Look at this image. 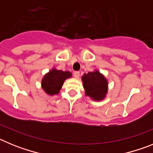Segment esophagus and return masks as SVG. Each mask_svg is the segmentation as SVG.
I'll list each match as a JSON object with an SVG mask.
<instances>
[{
	"label": "esophagus",
	"mask_w": 153,
	"mask_h": 153,
	"mask_svg": "<svg viewBox=\"0 0 153 153\" xmlns=\"http://www.w3.org/2000/svg\"><path fill=\"white\" fill-rule=\"evenodd\" d=\"M74 77H75V78H79V71H75V72L74 73Z\"/></svg>",
	"instance_id": "esophagus-1"
}]
</instances>
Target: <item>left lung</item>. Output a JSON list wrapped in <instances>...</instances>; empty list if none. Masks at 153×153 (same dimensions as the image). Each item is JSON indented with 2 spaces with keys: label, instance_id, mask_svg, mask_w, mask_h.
Segmentation results:
<instances>
[{
  "label": "left lung",
  "instance_id": "left-lung-1",
  "mask_svg": "<svg viewBox=\"0 0 153 153\" xmlns=\"http://www.w3.org/2000/svg\"><path fill=\"white\" fill-rule=\"evenodd\" d=\"M86 96L95 101L102 100L108 90V81L99 70H94L82 76Z\"/></svg>",
  "mask_w": 153,
  "mask_h": 153
}]
</instances>
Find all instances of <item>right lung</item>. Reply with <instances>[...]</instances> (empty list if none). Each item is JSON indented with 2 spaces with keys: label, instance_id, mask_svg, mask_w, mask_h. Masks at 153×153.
I'll return each mask as SVG.
<instances>
[{
  "label": "right lung",
  "instance_id": "1",
  "mask_svg": "<svg viewBox=\"0 0 153 153\" xmlns=\"http://www.w3.org/2000/svg\"><path fill=\"white\" fill-rule=\"evenodd\" d=\"M71 76L72 74L70 71H63L53 68L42 79L41 87L48 95H57L64 81Z\"/></svg>",
  "mask_w": 153,
  "mask_h": 153
}]
</instances>
